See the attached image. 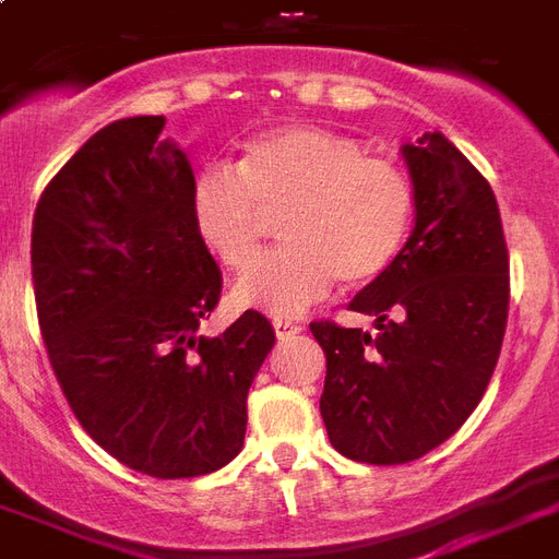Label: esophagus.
<instances>
[{
    "instance_id": "esophagus-1",
    "label": "esophagus",
    "mask_w": 559,
    "mask_h": 559,
    "mask_svg": "<svg viewBox=\"0 0 559 559\" xmlns=\"http://www.w3.org/2000/svg\"><path fill=\"white\" fill-rule=\"evenodd\" d=\"M272 328H275V336H278V340H287V336H293L301 331V325H298L296 319H287V317L272 319Z\"/></svg>"
}]
</instances>
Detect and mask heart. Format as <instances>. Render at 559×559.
Returning <instances> with one entry per match:
<instances>
[{
    "mask_svg": "<svg viewBox=\"0 0 559 559\" xmlns=\"http://www.w3.org/2000/svg\"><path fill=\"white\" fill-rule=\"evenodd\" d=\"M190 207L204 246L234 272L261 258L270 219L284 216L287 249L246 272L234 301L293 317L336 278L360 287L393 270L411 240L416 185L402 164L366 155L348 134L287 126L249 140L237 164L204 166Z\"/></svg>",
    "mask_w": 559,
    "mask_h": 559,
    "instance_id": "b5f03b06",
    "label": "heart"
}]
</instances>
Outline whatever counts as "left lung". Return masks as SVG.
I'll return each instance as SVG.
<instances>
[{
  "label": "left lung",
  "mask_w": 559,
  "mask_h": 559,
  "mask_svg": "<svg viewBox=\"0 0 559 559\" xmlns=\"http://www.w3.org/2000/svg\"><path fill=\"white\" fill-rule=\"evenodd\" d=\"M402 152L416 225L393 270L348 305L374 331L310 322L328 366L319 399L328 440L372 466L419 460L468 419L510 308V254L487 178L440 131Z\"/></svg>",
  "instance_id": "1"
}]
</instances>
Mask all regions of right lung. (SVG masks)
I'll use <instances>...</instances> for the list:
<instances>
[{"label": "right lung", "mask_w": 559, "mask_h": 559, "mask_svg": "<svg viewBox=\"0 0 559 559\" xmlns=\"http://www.w3.org/2000/svg\"><path fill=\"white\" fill-rule=\"evenodd\" d=\"M164 117L117 119L46 185L32 281L46 355L81 428L152 478L223 468L246 440V395L275 346L246 310L199 334L223 275L193 225V166Z\"/></svg>", "instance_id": "add662e5"}]
</instances>
